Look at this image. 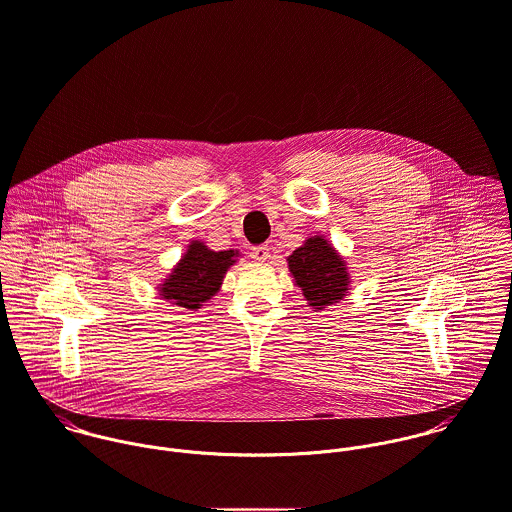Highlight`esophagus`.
<instances>
[{
  "mask_svg": "<svg viewBox=\"0 0 512 512\" xmlns=\"http://www.w3.org/2000/svg\"><path fill=\"white\" fill-rule=\"evenodd\" d=\"M251 257L255 261H267L269 259V247L267 245H257L251 249Z\"/></svg>",
  "mask_w": 512,
  "mask_h": 512,
  "instance_id": "obj_1",
  "label": "esophagus"
}]
</instances>
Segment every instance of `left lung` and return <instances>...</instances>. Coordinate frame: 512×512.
<instances>
[{
  "mask_svg": "<svg viewBox=\"0 0 512 512\" xmlns=\"http://www.w3.org/2000/svg\"><path fill=\"white\" fill-rule=\"evenodd\" d=\"M289 269L310 307L322 310L342 301L348 291V273L340 255L322 237H310L293 251Z\"/></svg>",
  "mask_w": 512,
  "mask_h": 512,
  "instance_id": "left-lung-1",
  "label": "left lung"
}]
</instances>
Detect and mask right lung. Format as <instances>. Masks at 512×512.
I'll return each mask as SVG.
<instances>
[{
  "label": "right lung",
  "instance_id": "right-lung-1",
  "mask_svg": "<svg viewBox=\"0 0 512 512\" xmlns=\"http://www.w3.org/2000/svg\"><path fill=\"white\" fill-rule=\"evenodd\" d=\"M235 251H211L204 243L194 241L178 267L160 287L164 299H172L178 307H202L209 301L223 281L225 271L235 263Z\"/></svg>",
  "mask_w": 512,
  "mask_h": 512
}]
</instances>
